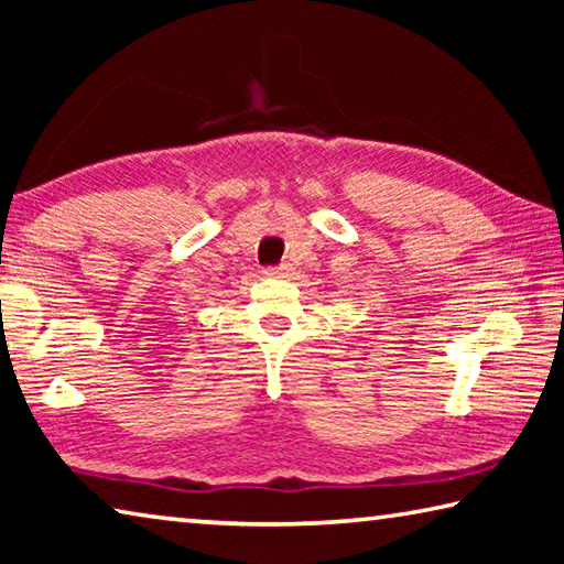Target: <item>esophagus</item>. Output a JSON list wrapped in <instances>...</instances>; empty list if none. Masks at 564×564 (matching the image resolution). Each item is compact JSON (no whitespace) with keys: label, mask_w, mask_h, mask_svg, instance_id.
I'll return each instance as SVG.
<instances>
[{"label":"esophagus","mask_w":564,"mask_h":564,"mask_svg":"<svg viewBox=\"0 0 564 564\" xmlns=\"http://www.w3.org/2000/svg\"><path fill=\"white\" fill-rule=\"evenodd\" d=\"M265 275H271V279H285V275L291 273V265L283 263V265H275V269H265Z\"/></svg>","instance_id":"esophagus-1"}]
</instances>
